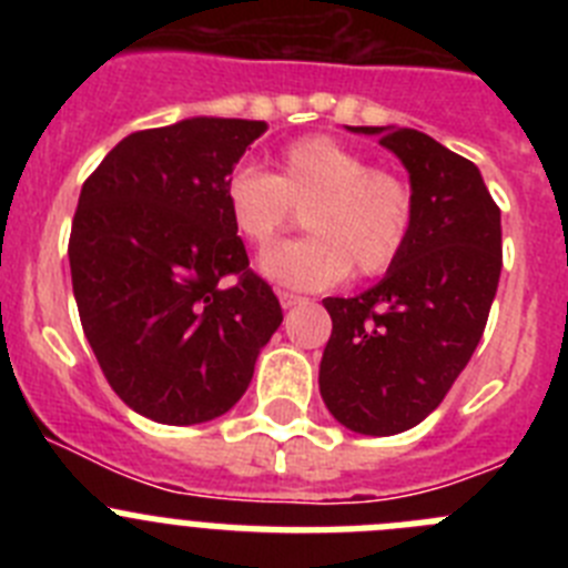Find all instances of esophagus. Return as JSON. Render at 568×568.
I'll return each mask as SVG.
<instances>
[{
	"mask_svg": "<svg viewBox=\"0 0 568 568\" xmlns=\"http://www.w3.org/2000/svg\"><path fill=\"white\" fill-rule=\"evenodd\" d=\"M278 301H281V307L290 310V307H295V304H301L304 298H301V295H295V293H287V290H281Z\"/></svg>",
	"mask_w": 568,
	"mask_h": 568,
	"instance_id": "obj_1",
	"label": "esophagus"
}]
</instances>
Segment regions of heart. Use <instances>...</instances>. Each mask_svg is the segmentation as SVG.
Masks as SVG:
<instances>
[{
	"mask_svg": "<svg viewBox=\"0 0 568 568\" xmlns=\"http://www.w3.org/2000/svg\"><path fill=\"white\" fill-rule=\"evenodd\" d=\"M304 211L307 239L270 250L261 270L301 290L333 287L349 270L373 278L393 267L413 233L415 202L389 170L333 135H304L275 155V170L241 164L224 182L230 224L264 250Z\"/></svg>",
	"mask_w": 568,
	"mask_h": 568,
	"instance_id": "1",
	"label": "heart"
}]
</instances>
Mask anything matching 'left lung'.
Listing matches in <instances>:
<instances>
[{
	"mask_svg": "<svg viewBox=\"0 0 568 568\" xmlns=\"http://www.w3.org/2000/svg\"><path fill=\"white\" fill-rule=\"evenodd\" d=\"M378 135L409 173L415 219L404 253L375 287L324 298L333 335L321 398L361 435H398L433 413L469 364L500 278V210L480 170L409 128Z\"/></svg>",
	"mask_w": 568,
	"mask_h": 568,
	"instance_id": "8db88e82",
	"label": "left lung"
}]
</instances>
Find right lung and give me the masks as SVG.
I'll use <instances>...</instances> for the list:
<instances>
[{
	"label": "right lung",
	"mask_w": 568,
	"mask_h": 568,
	"mask_svg": "<svg viewBox=\"0 0 568 568\" xmlns=\"http://www.w3.org/2000/svg\"><path fill=\"white\" fill-rule=\"evenodd\" d=\"M264 130L215 115L139 130L79 195L68 258L82 329L113 393L155 424L233 409L284 318L224 207L227 175Z\"/></svg>",
	"instance_id": "1"
}]
</instances>
